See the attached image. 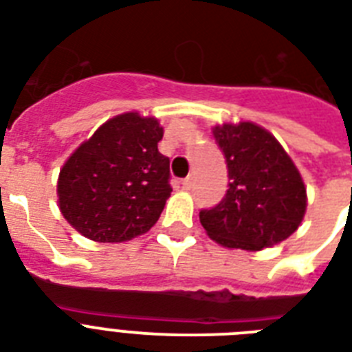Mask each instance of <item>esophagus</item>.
<instances>
[{
	"instance_id": "34e87169",
	"label": "esophagus",
	"mask_w": 352,
	"mask_h": 352,
	"mask_svg": "<svg viewBox=\"0 0 352 352\" xmlns=\"http://www.w3.org/2000/svg\"><path fill=\"white\" fill-rule=\"evenodd\" d=\"M182 188H184V190H190V186H192V177H186V179H182Z\"/></svg>"
}]
</instances>
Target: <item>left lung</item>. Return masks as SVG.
Masks as SVG:
<instances>
[{
  "mask_svg": "<svg viewBox=\"0 0 352 352\" xmlns=\"http://www.w3.org/2000/svg\"><path fill=\"white\" fill-rule=\"evenodd\" d=\"M214 137L230 182L219 204L199 212L206 234L226 248L252 252L294 234L305 215L307 190L276 137L252 122L215 126Z\"/></svg>",
  "mask_w": 352,
  "mask_h": 352,
  "instance_id": "left-lung-1",
  "label": "left lung"
}]
</instances>
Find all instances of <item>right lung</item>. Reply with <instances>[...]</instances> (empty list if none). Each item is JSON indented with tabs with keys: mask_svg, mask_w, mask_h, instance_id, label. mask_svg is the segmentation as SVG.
<instances>
[{
	"mask_svg": "<svg viewBox=\"0 0 352 352\" xmlns=\"http://www.w3.org/2000/svg\"><path fill=\"white\" fill-rule=\"evenodd\" d=\"M153 117L109 118L67 159L58 177L60 212L98 243L129 241L151 228L170 197V159L159 151Z\"/></svg>",
	"mask_w": 352,
	"mask_h": 352,
	"instance_id": "right-lung-1",
	"label": "right lung"
}]
</instances>
